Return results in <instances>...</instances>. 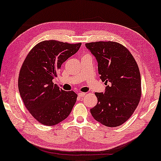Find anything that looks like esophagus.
Returning <instances> with one entry per match:
<instances>
[{"label": "esophagus", "mask_w": 161, "mask_h": 161, "mask_svg": "<svg viewBox=\"0 0 161 161\" xmlns=\"http://www.w3.org/2000/svg\"><path fill=\"white\" fill-rule=\"evenodd\" d=\"M86 94V93H82V92H80V93H78L79 97H83Z\"/></svg>", "instance_id": "esophagus-1"}]
</instances>
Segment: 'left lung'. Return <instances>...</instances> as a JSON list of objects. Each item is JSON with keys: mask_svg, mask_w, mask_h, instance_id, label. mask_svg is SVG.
Returning a JSON list of instances; mask_svg holds the SVG:
<instances>
[{"mask_svg": "<svg viewBox=\"0 0 161 161\" xmlns=\"http://www.w3.org/2000/svg\"><path fill=\"white\" fill-rule=\"evenodd\" d=\"M98 61L100 78L106 85L105 93H95L98 103L91 109L92 116L108 127H117L133 115L141 97L138 64L122 44L114 41L86 43Z\"/></svg>", "mask_w": 161, "mask_h": 161, "instance_id": "1", "label": "left lung"}]
</instances>
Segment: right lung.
<instances>
[{
  "instance_id": "1",
  "label": "right lung",
  "mask_w": 161,
  "mask_h": 161,
  "mask_svg": "<svg viewBox=\"0 0 161 161\" xmlns=\"http://www.w3.org/2000/svg\"><path fill=\"white\" fill-rule=\"evenodd\" d=\"M81 43L48 40L36 44L20 68L18 90L26 108L41 124L55 125L65 120L77 100L73 91H65L53 83L63 63L78 51Z\"/></svg>"
}]
</instances>
